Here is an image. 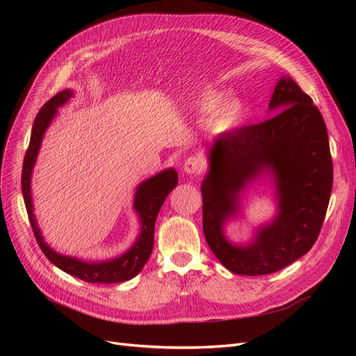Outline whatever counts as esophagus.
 Listing matches in <instances>:
<instances>
[{
	"mask_svg": "<svg viewBox=\"0 0 356 356\" xmlns=\"http://www.w3.org/2000/svg\"><path fill=\"white\" fill-rule=\"evenodd\" d=\"M182 170H184V174H187V175H197V174H200L202 160L199 157H196V156H190L184 161V166H182Z\"/></svg>",
	"mask_w": 356,
	"mask_h": 356,
	"instance_id": "esophagus-1",
	"label": "esophagus"
}]
</instances>
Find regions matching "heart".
<instances>
[{"label": "heart", "instance_id": "1", "mask_svg": "<svg viewBox=\"0 0 356 356\" xmlns=\"http://www.w3.org/2000/svg\"><path fill=\"white\" fill-rule=\"evenodd\" d=\"M227 96V90L215 89L204 95L200 104V115L211 122L215 131L227 132L238 126L245 115V102L236 96Z\"/></svg>", "mask_w": 356, "mask_h": 356}]
</instances>
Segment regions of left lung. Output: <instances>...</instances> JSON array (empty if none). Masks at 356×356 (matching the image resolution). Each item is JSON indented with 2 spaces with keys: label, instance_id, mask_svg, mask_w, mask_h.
Segmentation results:
<instances>
[{
  "label": "left lung",
  "instance_id": "8db88e82",
  "mask_svg": "<svg viewBox=\"0 0 356 356\" xmlns=\"http://www.w3.org/2000/svg\"><path fill=\"white\" fill-rule=\"evenodd\" d=\"M268 111L278 114L225 134L209 147L208 174L200 187L204 239L236 275L275 273L307 254L319 236L332 188L327 126L310 96L282 75ZM266 177L275 188L277 215L254 231L252 240L234 244L225 236V225L240 216L245 190Z\"/></svg>",
  "mask_w": 356,
  "mask_h": 356
}]
</instances>
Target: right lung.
Returning <instances> with one entry per match:
<instances>
[{
    "instance_id": "1",
    "label": "right lung",
    "mask_w": 356,
    "mask_h": 356,
    "mask_svg": "<svg viewBox=\"0 0 356 356\" xmlns=\"http://www.w3.org/2000/svg\"><path fill=\"white\" fill-rule=\"evenodd\" d=\"M72 96L74 92L71 89H65L53 96L50 101H47L41 106V110L38 111L34 120V124H32L29 147L26 149L22 168V193L29 222L32 225V232L35 234V239L41 248V251L44 252L49 260L56 267H59L60 270L90 284L124 282L135 277L141 272L143 267L148 261L149 255H152L154 245V224L157 220V215L169 193L177 187L178 174L174 168H168L159 172L154 177L143 181L141 184L136 187L134 197V209L139 217L141 230H139V234L134 245L122 255L110 258V260L88 261L71 255H63L56 252L55 250H51L44 241V238H42L41 230L37 224L34 203H32L31 195V179L32 170H34L41 148L42 138H44L47 127L53 122V118L56 117L59 106L67 104V101L71 99Z\"/></svg>"
}]
</instances>
